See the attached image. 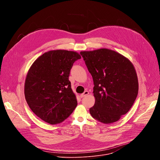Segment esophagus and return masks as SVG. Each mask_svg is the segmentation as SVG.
Returning a JSON list of instances; mask_svg holds the SVG:
<instances>
[{
    "label": "esophagus",
    "instance_id": "34e87169",
    "mask_svg": "<svg viewBox=\"0 0 160 160\" xmlns=\"http://www.w3.org/2000/svg\"><path fill=\"white\" fill-rule=\"evenodd\" d=\"M88 94H89V92H88V91H87V90H85V92H84L83 94H82L80 95V98H84L85 96H87Z\"/></svg>",
    "mask_w": 160,
    "mask_h": 160
}]
</instances>
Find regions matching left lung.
<instances>
[{"instance_id":"1","label":"left lung","mask_w":160,"mask_h":160,"mask_svg":"<svg viewBox=\"0 0 160 160\" xmlns=\"http://www.w3.org/2000/svg\"><path fill=\"white\" fill-rule=\"evenodd\" d=\"M94 81L95 104L89 111L98 121L119 120L132 108L138 94V75L130 61L108 49L81 51Z\"/></svg>"}]
</instances>
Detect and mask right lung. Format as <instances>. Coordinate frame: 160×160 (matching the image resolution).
Wrapping results in <instances>:
<instances>
[{
    "label": "right lung",
    "mask_w": 160,
    "mask_h": 160,
    "mask_svg": "<svg viewBox=\"0 0 160 160\" xmlns=\"http://www.w3.org/2000/svg\"><path fill=\"white\" fill-rule=\"evenodd\" d=\"M80 58L75 51L54 50L43 54L31 66L25 96L32 111L44 122L61 123L77 106L68 78L73 63Z\"/></svg>",
    "instance_id": "obj_1"
}]
</instances>
